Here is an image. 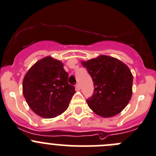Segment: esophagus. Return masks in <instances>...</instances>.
<instances>
[{"mask_svg": "<svg viewBox=\"0 0 156 156\" xmlns=\"http://www.w3.org/2000/svg\"><path fill=\"white\" fill-rule=\"evenodd\" d=\"M75 88H76V89H78V90L80 89V85L78 84V83H77L76 85H75Z\"/></svg>", "mask_w": 156, "mask_h": 156, "instance_id": "34e87169", "label": "esophagus"}]
</instances>
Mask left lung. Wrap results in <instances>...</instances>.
Masks as SVG:
<instances>
[{
	"mask_svg": "<svg viewBox=\"0 0 156 156\" xmlns=\"http://www.w3.org/2000/svg\"><path fill=\"white\" fill-rule=\"evenodd\" d=\"M94 82V93L87 99L90 108L104 118L123 110L132 94L133 76L129 67L112 57L100 55L82 62Z\"/></svg>",
	"mask_w": 156,
	"mask_h": 156,
	"instance_id": "obj_1",
	"label": "left lung"
}]
</instances>
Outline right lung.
<instances>
[{
  "label": "right lung",
  "instance_id": "add662e5",
  "mask_svg": "<svg viewBox=\"0 0 156 156\" xmlns=\"http://www.w3.org/2000/svg\"><path fill=\"white\" fill-rule=\"evenodd\" d=\"M68 78L60 61L48 56L36 62L23 80V94L32 111L44 119L62 114L75 92Z\"/></svg>",
  "mask_w": 156,
  "mask_h": 156
}]
</instances>
